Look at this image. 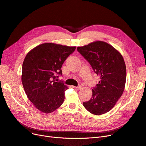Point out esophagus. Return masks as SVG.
I'll list each match as a JSON object with an SVG mask.
<instances>
[{
    "mask_svg": "<svg viewBox=\"0 0 146 146\" xmlns=\"http://www.w3.org/2000/svg\"><path fill=\"white\" fill-rule=\"evenodd\" d=\"M74 88L76 89V90H81L82 89V87L81 85H79V86H78V87H74Z\"/></svg>",
    "mask_w": 146,
    "mask_h": 146,
    "instance_id": "1",
    "label": "esophagus"
}]
</instances>
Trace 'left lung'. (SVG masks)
I'll return each mask as SVG.
<instances>
[{"instance_id":"8db88e82","label":"left lung","mask_w":146,"mask_h":146,"mask_svg":"<svg viewBox=\"0 0 146 146\" xmlns=\"http://www.w3.org/2000/svg\"><path fill=\"white\" fill-rule=\"evenodd\" d=\"M77 50L100 77L99 84L92 90L91 99L83 105L93 114H105L115 106L125 90L126 67L123 56L114 47L102 41L78 47Z\"/></svg>"}]
</instances>
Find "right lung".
I'll list each match as a JSON object with an SVG mask.
<instances>
[{"label": "right lung", "mask_w": 146, "mask_h": 146, "mask_svg": "<svg viewBox=\"0 0 146 146\" xmlns=\"http://www.w3.org/2000/svg\"><path fill=\"white\" fill-rule=\"evenodd\" d=\"M76 47L46 42L27 53L21 82L29 100L41 112L51 113L64 102L68 87L55 79L62 74V65Z\"/></svg>", "instance_id": "add662e5"}]
</instances>
